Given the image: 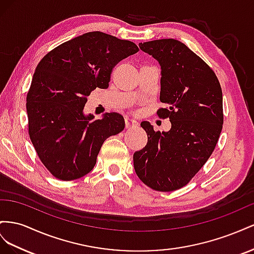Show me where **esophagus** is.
I'll return each instance as SVG.
<instances>
[{"label": "esophagus", "mask_w": 254, "mask_h": 254, "mask_svg": "<svg viewBox=\"0 0 254 254\" xmlns=\"http://www.w3.org/2000/svg\"><path fill=\"white\" fill-rule=\"evenodd\" d=\"M125 121H126V127L127 128H133L137 125H138V122H137L134 118H131V117H126Z\"/></svg>", "instance_id": "34e87169"}]
</instances>
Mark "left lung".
<instances>
[{
    "label": "left lung",
    "mask_w": 254,
    "mask_h": 254,
    "mask_svg": "<svg viewBox=\"0 0 254 254\" xmlns=\"http://www.w3.org/2000/svg\"><path fill=\"white\" fill-rule=\"evenodd\" d=\"M162 69L161 96L166 105L156 112L169 118L168 132L154 131L140 123L148 135L142 150L134 153L136 175L157 191L184 187L212 155L223 125L222 91L215 72L200 57L176 39L139 43Z\"/></svg>",
    "instance_id": "1"
}]
</instances>
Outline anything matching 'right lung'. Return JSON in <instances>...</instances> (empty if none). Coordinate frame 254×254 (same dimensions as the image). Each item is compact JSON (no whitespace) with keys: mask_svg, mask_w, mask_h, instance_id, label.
Here are the masks:
<instances>
[{"mask_svg":"<svg viewBox=\"0 0 254 254\" xmlns=\"http://www.w3.org/2000/svg\"><path fill=\"white\" fill-rule=\"evenodd\" d=\"M138 51L132 41L89 32L50 51L37 64L26 96L28 135L56 179L86 176L103 142L123 131L121 115L107 113L92 121L83 110L92 90L107 88L116 64Z\"/></svg>","mask_w":254,"mask_h":254,"instance_id":"1","label":"right lung"}]
</instances>
